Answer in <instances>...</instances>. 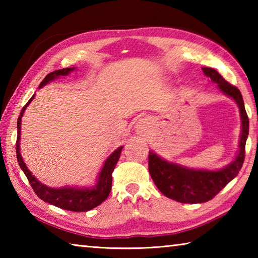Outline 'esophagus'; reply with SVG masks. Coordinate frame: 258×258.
Returning <instances> with one entry per match:
<instances>
[{
    "mask_svg": "<svg viewBox=\"0 0 258 258\" xmlns=\"http://www.w3.org/2000/svg\"><path fill=\"white\" fill-rule=\"evenodd\" d=\"M149 124H150V119H148V118L139 119L137 123V126H135V128H137L139 133H141V132H143V131H146L148 128Z\"/></svg>",
    "mask_w": 258,
    "mask_h": 258,
    "instance_id": "1",
    "label": "esophagus"
}]
</instances>
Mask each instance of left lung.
I'll return each instance as SVG.
<instances>
[{
  "mask_svg": "<svg viewBox=\"0 0 258 258\" xmlns=\"http://www.w3.org/2000/svg\"><path fill=\"white\" fill-rule=\"evenodd\" d=\"M205 75L215 82L222 92L232 98L240 109L241 116V137L239 142V154L234 161L221 171L185 168L168 163L155 152L149 151L148 165L149 173L156 186L166 197L182 204H200L213 199L228 183L238 175L242 167L246 152V141L249 133V119L244 109L242 95L238 87L226 82L215 69L204 67Z\"/></svg>",
  "mask_w": 258,
  "mask_h": 258,
  "instance_id": "8db88e82",
  "label": "left lung"
}]
</instances>
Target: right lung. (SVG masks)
<instances>
[{"label":"right lung","mask_w":258,"mask_h":258,"mask_svg":"<svg viewBox=\"0 0 258 258\" xmlns=\"http://www.w3.org/2000/svg\"><path fill=\"white\" fill-rule=\"evenodd\" d=\"M75 68H63L59 69V71L52 72L47 74L44 80L42 81L40 87L44 86L50 81L58 78L59 76H66ZM34 99V95L29 99V101L25 104L21 109V112L19 115L18 121H17V128H18V135H17V143H16V152H17V159H18V164L20 168L23 169L26 177L29 181L30 186L33 187L35 194L37 195L38 198L44 200L45 203H49L54 206L67 209L71 212H87L91 209L99 206L100 204L107 199V197L110 194L111 190V182H112V172L115 169V166L118 161L120 157V152L123 147H120L116 151L108 157V159L104 163L101 172L99 174L98 183L97 185L92 189H76V187H60V189H53V187L46 186L44 184L36 180L35 176L32 175L27 169V166L25 165L23 158L20 155V148H19V140H20V128H21V117H23L26 107L28 106L29 102Z\"/></svg>","instance_id":"obj_1"}]
</instances>
